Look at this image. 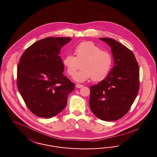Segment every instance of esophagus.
<instances>
[{"label":"esophagus","mask_w":157,"mask_h":157,"mask_svg":"<svg viewBox=\"0 0 157 157\" xmlns=\"http://www.w3.org/2000/svg\"><path fill=\"white\" fill-rule=\"evenodd\" d=\"M83 86V85H81V84H76V88H81Z\"/></svg>","instance_id":"obj_1"}]
</instances>
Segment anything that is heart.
I'll return each instance as SVG.
<instances>
[{"label": "heart", "mask_w": 157, "mask_h": 157, "mask_svg": "<svg viewBox=\"0 0 157 157\" xmlns=\"http://www.w3.org/2000/svg\"><path fill=\"white\" fill-rule=\"evenodd\" d=\"M75 54V56L67 54L64 56L63 64L67 73L72 76L81 63V70L74 76V79L78 82H83L91 78L93 81H101L112 68L113 58L110 53L101 50L92 41H83L78 44Z\"/></svg>", "instance_id": "b5f03b06"}]
</instances>
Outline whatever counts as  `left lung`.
<instances>
[{"label":"left lung","instance_id":"1","mask_svg":"<svg viewBox=\"0 0 157 157\" xmlns=\"http://www.w3.org/2000/svg\"><path fill=\"white\" fill-rule=\"evenodd\" d=\"M110 48L114 67L103 81L90 87L89 106L99 119L114 121L130 110L138 94L139 67L134 54L127 47L110 38H99Z\"/></svg>","mask_w":157,"mask_h":157}]
</instances>
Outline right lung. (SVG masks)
I'll return each instance as SVG.
<instances>
[{"instance_id":"obj_1","label":"right lung","mask_w":157,"mask_h":157,"mask_svg":"<svg viewBox=\"0 0 157 157\" xmlns=\"http://www.w3.org/2000/svg\"><path fill=\"white\" fill-rule=\"evenodd\" d=\"M70 37H47L28 47L20 58L17 85L28 109L38 117L51 118L67 103L75 85L63 75L60 50Z\"/></svg>"}]
</instances>
